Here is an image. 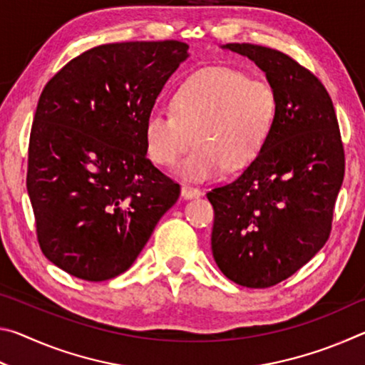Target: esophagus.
<instances>
[{"label":"esophagus","mask_w":365,"mask_h":365,"mask_svg":"<svg viewBox=\"0 0 365 365\" xmlns=\"http://www.w3.org/2000/svg\"><path fill=\"white\" fill-rule=\"evenodd\" d=\"M182 196L185 197V200H193V197H197L201 196V190H197L195 187H190V185H182Z\"/></svg>","instance_id":"1"}]
</instances>
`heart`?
<instances>
[{
  "instance_id": "1",
  "label": "heart",
  "mask_w": 365,
  "mask_h": 365,
  "mask_svg": "<svg viewBox=\"0 0 365 365\" xmlns=\"http://www.w3.org/2000/svg\"><path fill=\"white\" fill-rule=\"evenodd\" d=\"M170 110L153 109L143 127L148 158L158 165L175 164L193 141L196 146L177 165L187 182H207L243 169L267 143L279 101L269 83L243 72L212 67L195 73L172 95Z\"/></svg>"
}]
</instances>
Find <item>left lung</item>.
I'll list each match as a JSON object with an SVG mask.
<instances>
[{
	"label": "left lung",
	"mask_w": 365,
	"mask_h": 365,
	"mask_svg": "<svg viewBox=\"0 0 365 365\" xmlns=\"http://www.w3.org/2000/svg\"><path fill=\"white\" fill-rule=\"evenodd\" d=\"M265 73L279 110L262 151L237 180L214 188L211 248L227 279L269 288L324 248L344 177L330 95L316 76L277 49L227 43Z\"/></svg>",
	"instance_id": "1"
}]
</instances>
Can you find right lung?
Wrapping results in <instances>:
<instances>
[{"instance_id":"1","label":"right lung","mask_w":365,"mask_h":365,"mask_svg":"<svg viewBox=\"0 0 365 365\" xmlns=\"http://www.w3.org/2000/svg\"><path fill=\"white\" fill-rule=\"evenodd\" d=\"M182 41L91 48L46 83L29 143L27 191L49 261L88 282L125 272L180 185L146 158L145 119L188 59Z\"/></svg>"}]
</instances>
